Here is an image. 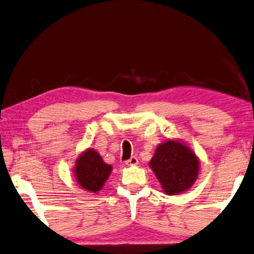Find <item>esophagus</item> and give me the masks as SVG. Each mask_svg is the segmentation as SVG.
<instances>
[{"mask_svg":"<svg viewBox=\"0 0 254 254\" xmlns=\"http://www.w3.org/2000/svg\"><path fill=\"white\" fill-rule=\"evenodd\" d=\"M137 158L136 157H131L130 159H128V160H127L126 161V165L127 166H135V165H137Z\"/></svg>","mask_w":254,"mask_h":254,"instance_id":"obj_1","label":"esophagus"}]
</instances>
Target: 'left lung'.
<instances>
[{
  "label": "left lung",
  "instance_id": "left-lung-1",
  "mask_svg": "<svg viewBox=\"0 0 254 254\" xmlns=\"http://www.w3.org/2000/svg\"><path fill=\"white\" fill-rule=\"evenodd\" d=\"M198 166V159L187 145L170 140L159 145L150 161L163 191L168 195L190 188L197 179Z\"/></svg>",
  "mask_w": 254,
  "mask_h": 254
}]
</instances>
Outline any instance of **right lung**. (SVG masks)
<instances>
[{
    "instance_id": "add662e5",
    "label": "right lung",
    "mask_w": 254,
    "mask_h": 254,
    "mask_svg": "<svg viewBox=\"0 0 254 254\" xmlns=\"http://www.w3.org/2000/svg\"><path fill=\"white\" fill-rule=\"evenodd\" d=\"M112 167L103 161L95 150L88 149L76 161V180L86 190L96 192L104 186Z\"/></svg>"
}]
</instances>
